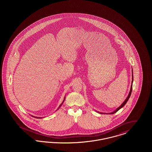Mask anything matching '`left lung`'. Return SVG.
I'll list each match as a JSON object with an SVG mask.
<instances>
[{
  "label": "left lung",
  "mask_w": 152,
  "mask_h": 152,
  "mask_svg": "<svg viewBox=\"0 0 152 152\" xmlns=\"http://www.w3.org/2000/svg\"><path fill=\"white\" fill-rule=\"evenodd\" d=\"M133 76L132 75V86H131V88H130V92H129V94H128V97H127V98L126 99V100H125V101H124V102H123V104L121 105V106L120 107H119L118 108L116 109L114 112H112V113H110V114H114V113H116L119 109H120L121 108H123V107L126 104V103L127 102V101H128V100H129V97H130V94H131V93H132V83H133Z\"/></svg>",
  "instance_id": "left-lung-1"
}]
</instances>
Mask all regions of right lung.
Here are the masks:
<instances>
[{"instance_id": "right-lung-1", "label": "right lung", "mask_w": 152, "mask_h": 152, "mask_svg": "<svg viewBox=\"0 0 152 152\" xmlns=\"http://www.w3.org/2000/svg\"><path fill=\"white\" fill-rule=\"evenodd\" d=\"M64 100H65V98H64ZM64 101H63V102H64ZM63 102H62V103H61V105H60V106H61V105H62V104H63Z\"/></svg>"}]
</instances>
